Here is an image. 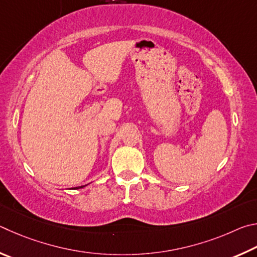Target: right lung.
Returning a JSON list of instances; mask_svg holds the SVG:
<instances>
[{
    "label": "right lung",
    "instance_id": "obj_1",
    "mask_svg": "<svg viewBox=\"0 0 257 257\" xmlns=\"http://www.w3.org/2000/svg\"><path fill=\"white\" fill-rule=\"evenodd\" d=\"M81 187H83V186H81ZM75 188H79V187H75Z\"/></svg>",
    "mask_w": 257,
    "mask_h": 257
}]
</instances>
